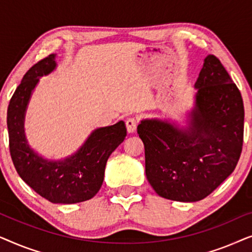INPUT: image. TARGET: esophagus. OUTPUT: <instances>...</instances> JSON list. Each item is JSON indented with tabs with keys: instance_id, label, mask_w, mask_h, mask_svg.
Instances as JSON below:
<instances>
[{
	"instance_id": "34e87169",
	"label": "esophagus",
	"mask_w": 252,
	"mask_h": 252,
	"mask_svg": "<svg viewBox=\"0 0 252 252\" xmlns=\"http://www.w3.org/2000/svg\"><path fill=\"white\" fill-rule=\"evenodd\" d=\"M137 127V119L135 118H128L126 120V128L128 133H134Z\"/></svg>"
}]
</instances>
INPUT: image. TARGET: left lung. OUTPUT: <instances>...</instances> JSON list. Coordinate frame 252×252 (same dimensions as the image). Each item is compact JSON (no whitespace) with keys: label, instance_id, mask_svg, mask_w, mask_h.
Instances as JSON below:
<instances>
[{"label":"left lung","instance_id":"obj_1","mask_svg":"<svg viewBox=\"0 0 252 252\" xmlns=\"http://www.w3.org/2000/svg\"><path fill=\"white\" fill-rule=\"evenodd\" d=\"M188 127L143 119L137 134L144 144L146 175L161 197L197 202L235 170L243 146L241 93L215 55L205 57Z\"/></svg>","mask_w":252,"mask_h":252}]
</instances>
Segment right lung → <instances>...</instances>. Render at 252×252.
<instances>
[{"instance_id":"obj_1","label":"right lung","mask_w":252,"mask_h":252,"mask_svg":"<svg viewBox=\"0 0 252 252\" xmlns=\"http://www.w3.org/2000/svg\"><path fill=\"white\" fill-rule=\"evenodd\" d=\"M55 57L51 54L33 65L13 93L6 116L9 148L19 177L34 191L51 203L74 204L97 194L106 160L125 140L127 132L123 120L95 129L77 153L62 160L46 159L31 149L24 130L27 104L39 78L56 68Z\"/></svg>"}]
</instances>
